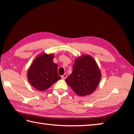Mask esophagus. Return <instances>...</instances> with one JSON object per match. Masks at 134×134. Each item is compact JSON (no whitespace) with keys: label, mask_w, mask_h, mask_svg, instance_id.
Segmentation results:
<instances>
[{"label":"esophagus","mask_w":134,"mask_h":134,"mask_svg":"<svg viewBox=\"0 0 134 134\" xmlns=\"http://www.w3.org/2000/svg\"><path fill=\"white\" fill-rule=\"evenodd\" d=\"M67 77V74H64V75H63L61 76V78H62L63 79H65Z\"/></svg>","instance_id":"34e87169"}]
</instances>
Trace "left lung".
Instances as JSON below:
<instances>
[{
	"label": "left lung",
	"instance_id": "left-lung-1",
	"mask_svg": "<svg viewBox=\"0 0 134 134\" xmlns=\"http://www.w3.org/2000/svg\"><path fill=\"white\" fill-rule=\"evenodd\" d=\"M101 74L93 58L84 55L75 60L72 74L66 82L77 95L85 96L93 93L99 83Z\"/></svg>",
	"mask_w": 134,
	"mask_h": 134
}]
</instances>
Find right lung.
Returning <instances> with one entry per match:
<instances>
[{
	"label": "right lung",
	"mask_w": 134,
	"mask_h": 134,
	"mask_svg": "<svg viewBox=\"0 0 134 134\" xmlns=\"http://www.w3.org/2000/svg\"><path fill=\"white\" fill-rule=\"evenodd\" d=\"M53 55L42 54L34 60L27 72L30 84L39 91H45L61 79L58 65L53 62Z\"/></svg>",
	"instance_id": "1"
}]
</instances>
